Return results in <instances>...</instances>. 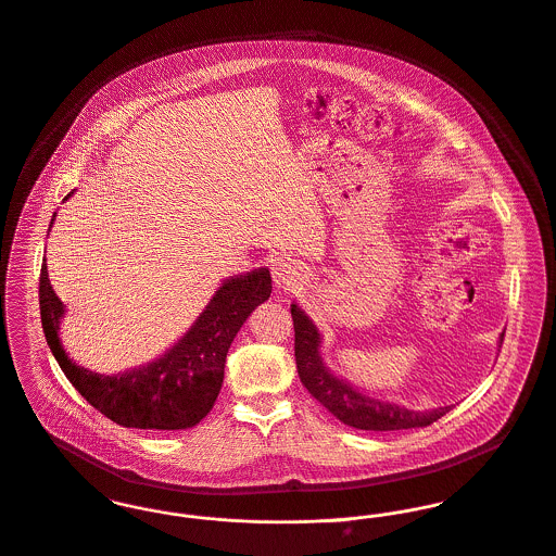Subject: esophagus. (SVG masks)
<instances>
[{
	"label": "esophagus",
	"instance_id": "esophagus-1",
	"mask_svg": "<svg viewBox=\"0 0 556 556\" xmlns=\"http://www.w3.org/2000/svg\"><path fill=\"white\" fill-rule=\"evenodd\" d=\"M273 279L277 288L290 290L301 281V268L290 257H279L273 262Z\"/></svg>",
	"mask_w": 556,
	"mask_h": 556
}]
</instances>
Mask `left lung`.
Returning <instances> with one entry per match:
<instances>
[{"label": "left lung", "mask_w": 556, "mask_h": 556, "mask_svg": "<svg viewBox=\"0 0 556 556\" xmlns=\"http://www.w3.org/2000/svg\"><path fill=\"white\" fill-rule=\"evenodd\" d=\"M294 319V356L303 386L315 401H319L337 420L361 431H403L422 429L437 422L450 412V407H437L431 412H414L396 403L379 401L363 394L348 381L332 375L319 354V332L299 305H292ZM503 343V334H501Z\"/></svg>", "instance_id": "1"}]
</instances>
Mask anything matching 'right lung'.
Masks as SVG:
<instances>
[{
	"label": "right lung",
	"mask_w": 556,
	"mask_h": 556,
	"mask_svg": "<svg viewBox=\"0 0 556 556\" xmlns=\"http://www.w3.org/2000/svg\"><path fill=\"white\" fill-rule=\"evenodd\" d=\"M270 290L268 268L226 279L162 358L122 375H100L67 358L60 341L63 305L51 288L47 260L40 270V317L63 375L100 414L125 429L184 431L213 409L224 383L228 350L251 311L268 301Z\"/></svg>",
	"instance_id": "right-lung-1"
}]
</instances>
